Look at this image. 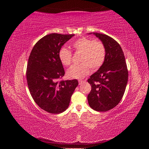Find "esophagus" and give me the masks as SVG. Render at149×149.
<instances>
[{
    "mask_svg": "<svg viewBox=\"0 0 149 149\" xmlns=\"http://www.w3.org/2000/svg\"><path fill=\"white\" fill-rule=\"evenodd\" d=\"M84 83H85V81H81V80L79 81V84H82Z\"/></svg>",
    "mask_w": 149,
    "mask_h": 149,
    "instance_id": "obj_1",
    "label": "esophagus"
}]
</instances>
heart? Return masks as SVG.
Instances as JSON below:
<instances>
[{
	"instance_id": "heart-1",
	"label": "heart",
	"mask_w": 149,
	"mask_h": 149,
	"mask_svg": "<svg viewBox=\"0 0 149 149\" xmlns=\"http://www.w3.org/2000/svg\"><path fill=\"white\" fill-rule=\"evenodd\" d=\"M75 52H81L79 65L72 66L68 69L66 75L69 78L81 79L89 74L91 70L96 71L99 69L105 61L106 50L104 44L88 38H81L72 44ZM58 57L63 65H70L72 54L70 50L65 47L59 50Z\"/></svg>"
}]
</instances>
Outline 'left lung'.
Wrapping results in <instances>:
<instances>
[{
	"instance_id": "1",
	"label": "left lung",
	"mask_w": 149,
	"mask_h": 149,
	"mask_svg": "<svg viewBox=\"0 0 149 149\" xmlns=\"http://www.w3.org/2000/svg\"><path fill=\"white\" fill-rule=\"evenodd\" d=\"M93 34L104 44L106 55L102 66L88 79L91 90L88 101L93 109L107 111L115 107L122 99L128 81V70L118 43L106 34Z\"/></svg>"
}]
</instances>
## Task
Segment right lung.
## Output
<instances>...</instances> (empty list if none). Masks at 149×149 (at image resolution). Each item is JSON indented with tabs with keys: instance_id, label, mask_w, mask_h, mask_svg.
Returning a JSON list of instances; mask_svg holds the SVG:
<instances>
[{
	"instance_id": "1",
	"label": "right lung",
	"mask_w": 149,
	"mask_h": 149,
	"mask_svg": "<svg viewBox=\"0 0 149 149\" xmlns=\"http://www.w3.org/2000/svg\"><path fill=\"white\" fill-rule=\"evenodd\" d=\"M74 36L57 33L45 36L34 45L28 59L26 77L30 93L37 105L50 113L65 111L78 85L76 79L59 81L65 70L59 50Z\"/></svg>"
}]
</instances>
